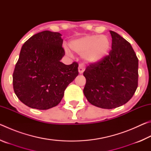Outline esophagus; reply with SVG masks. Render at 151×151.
Returning a JSON list of instances; mask_svg holds the SVG:
<instances>
[{
    "mask_svg": "<svg viewBox=\"0 0 151 151\" xmlns=\"http://www.w3.org/2000/svg\"><path fill=\"white\" fill-rule=\"evenodd\" d=\"M85 66H84L83 64H81V65H79V66H78V72H79V73H80V74L83 73L84 72V70H85Z\"/></svg>",
    "mask_w": 151,
    "mask_h": 151,
    "instance_id": "esophagus-1",
    "label": "esophagus"
}]
</instances>
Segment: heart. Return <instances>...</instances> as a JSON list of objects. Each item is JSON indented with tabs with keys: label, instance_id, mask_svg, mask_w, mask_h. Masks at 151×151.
Here are the masks:
<instances>
[{
	"label": "heart",
	"instance_id": "heart-1",
	"mask_svg": "<svg viewBox=\"0 0 151 151\" xmlns=\"http://www.w3.org/2000/svg\"><path fill=\"white\" fill-rule=\"evenodd\" d=\"M111 41L104 35H87L70 42V47L88 63H97L108 54Z\"/></svg>",
	"mask_w": 151,
	"mask_h": 151
}]
</instances>
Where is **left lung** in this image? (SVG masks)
<instances>
[{
  "label": "left lung",
  "instance_id": "1",
  "mask_svg": "<svg viewBox=\"0 0 151 151\" xmlns=\"http://www.w3.org/2000/svg\"><path fill=\"white\" fill-rule=\"evenodd\" d=\"M112 49L97 63H91L83 75V93L94 106L111 109L127 103L136 91L139 59L131 45L116 32L110 30Z\"/></svg>",
  "mask_w": 151,
  "mask_h": 151
}]
</instances>
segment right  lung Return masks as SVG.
Returning <instances> with one entry per match:
<instances>
[{
	"mask_svg": "<svg viewBox=\"0 0 151 151\" xmlns=\"http://www.w3.org/2000/svg\"><path fill=\"white\" fill-rule=\"evenodd\" d=\"M59 32L45 30L22 45L12 75L14 93L25 105L47 110L60 103L67 86L78 75V64L60 62L65 55Z\"/></svg>",
	"mask_w": 151,
	"mask_h": 151,
	"instance_id": "1",
	"label": "right lung"
}]
</instances>
